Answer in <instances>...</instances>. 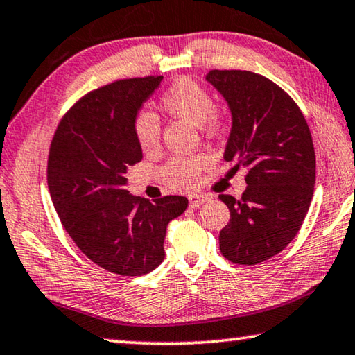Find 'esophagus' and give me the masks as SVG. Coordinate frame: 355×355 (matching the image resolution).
Masks as SVG:
<instances>
[{
    "instance_id": "34e87169",
    "label": "esophagus",
    "mask_w": 355,
    "mask_h": 355,
    "mask_svg": "<svg viewBox=\"0 0 355 355\" xmlns=\"http://www.w3.org/2000/svg\"><path fill=\"white\" fill-rule=\"evenodd\" d=\"M189 201H190V207H200L201 204L209 201V196L204 195V193L190 195V196H189Z\"/></svg>"
}]
</instances>
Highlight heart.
<instances>
[{"label": "heart", "instance_id": "heart-1", "mask_svg": "<svg viewBox=\"0 0 355 355\" xmlns=\"http://www.w3.org/2000/svg\"><path fill=\"white\" fill-rule=\"evenodd\" d=\"M160 107L168 115L198 124L207 137L223 132L225 112L214 104L212 95L202 84L191 78H179L162 92ZM134 137L143 151H155L160 145V121L151 112H139L132 121ZM207 165L204 154L174 155L160 168V178L174 189H191L200 181V173Z\"/></svg>", "mask_w": 355, "mask_h": 355}]
</instances>
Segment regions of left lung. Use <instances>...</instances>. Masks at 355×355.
I'll use <instances>...</instances> for the list:
<instances>
[{
  "instance_id": "8db88e82",
  "label": "left lung",
  "mask_w": 355,
  "mask_h": 355,
  "mask_svg": "<svg viewBox=\"0 0 355 355\" xmlns=\"http://www.w3.org/2000/svg\"><path fill=\"white\" fill-rule=\"evenodd\" d=\"M232 112L225 160L246 166L240 200L220 195L231 220L220 232V251L239 265H257L285 250L306 218L315 189L312 134L287 92L262 74L210 70Z\"/></svg>"
}]
</instances>
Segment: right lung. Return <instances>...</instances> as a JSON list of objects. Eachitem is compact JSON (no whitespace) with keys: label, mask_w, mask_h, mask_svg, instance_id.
<instances>
[{"label":"right lung","mask_w":355,"mask_h":355,"mask_svg":"<svg viewBox=\"0 0 355 355\" xmlns=\"http://www.w3.org/2000/svg\"><path fill=\"white\" fill-rule=\"evenodd\" d=\"M164 76L118 79L78 99L62 116L48 154V189L59 220L93 263L120 276H143L165 257L166 226L185 196L153 202L124 189L141 160L132 121Z\"/></svg>","instance_id":"right-lung-1"}]
</instances>
